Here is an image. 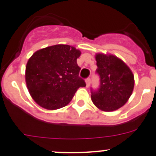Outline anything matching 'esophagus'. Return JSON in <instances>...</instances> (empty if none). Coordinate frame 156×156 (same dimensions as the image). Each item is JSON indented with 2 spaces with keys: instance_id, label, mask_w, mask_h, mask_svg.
<instances>
[{
  "instance_id": "1",
  "label": "esophagus",
  "mask_w": 156,
  "mask_h": 156,
  "mask_svg": "<svg viewBox=\"0 0 156 156\" xmlns=\"http://www.w3.org/2000/svg\"><path fill=\"white\" fill-rule=\"evenodd\" d=\"M86 84H87V87H89L90 84V77H88V78H87L86 79Z\"/></svg>"
}]
</instances>
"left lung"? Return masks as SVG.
I'll use <instances>...</instances> for the list:
<instances>
[{
  "label": "left lung",
  "mask_w": 156,
  "mask_h": 156,
  "mask_svg": "<svg viewBox=\"0 0 156 156\" xmlns=\"http://www.w3.org/2000/svg\"><path fill=\"white\" fill-rule=\"evenodd\" d=\"M95 58L98 66L96 73L100 78V85L97 90L90 88L92 101L102 111L118 109L124 105L133 91V73L115 56L97 54Z\"/></svg>",
  "instance_id": "left-lung-1"
}]
</instances>
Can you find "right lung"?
Listing matches in <instances>:
<instances>
[{
  "label": "right lung",
  "mask_w": 156,
  "mask_h": 156,
  "mask_svg": "<svg viewBox=\"0 0 156 156\" xmlns=\"http://www.w3.org/2000/svg\"><path fill=\"white\" fill-rule=\"evenodd\" d=\"M80 54L74 47L57 44L37 51L29 59L27 85L40 106L48 110L65 107L78 88L86 86L76 62Z\"/></svg>",
  "instance_id": "right-lung-1"
}]
</instances>
